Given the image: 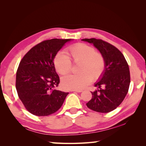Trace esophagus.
I'll return each mask as SVG.
<instances>
[{
	"instance_id": "esophagus-1",
	"label": "esophagus",
	"mask_w": 146,
	"mask_h": 146,
	"mask_svg": "<svg viewBox=\"0 0 146 146\" xmlns=\"http://www.w3.org/2000/svg\"><path fill=\"white\" fill-rule=\"evenodd\" d=\"M71 91H76V92H78V93H81L82 92V90H72Z\"/></svg>"
}]
</instances>
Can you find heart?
I'll return each instance as SVG.
<instances>
[{
	"instance_id": "obj_1",
	"label": "heart",
	"mask_w": 146,
	"mask_h": 146,
	"mask_svg": "<svg viewBox=\"0 0 146 146\" xmlns=\"http://www.w3.org/2000/svg\"><path fill=\"white\" fill-rule=\"evenodd\" d=\"M68 55L59 53L56 55L54 64L56 71L65 75L71 71V62L79 64L78 75H69L62 79V84L66 89L81 90L91 82V79L99 78L104 71L105 61L102 55L95 51L92 46L78 43L69 47Z\"/></svg>"
}]
</instances>
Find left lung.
Listing matches in <instances>:
<instances>
[{
    "label": "left lung",
    "mask_w": 146,
    "mask_h": 146,
    "mask_svg": "<svg viewBox=\"0 0 146 146\" xmlns=\"http://www.w3.org/2000/svg\"><path fill=\"white\" fill-rule=\"evenodd\" d=\"M97 48L104 56V71L95 83L97 90L88 108L99 113H109L119 106L126 96L130 84L129 66L124 56L111 44L100 39L84 38Z\"/></svg>",
    "instance_id": "1"
}]
</instances>
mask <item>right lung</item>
Masks as SVG:
<instances>
[{
  "instance_id": "obj_1",
  "label": "right lung",
  "mask_w": 146,
  "mask_h": 146,
  "mask_svg": "<svg viewBox=\"0 0 146 146\" xmlns=\"http://www.w3.org/2000/svg\"><path fill=\"white\" fill-rule=\"evenodd\" d=\"M73 39L53 38L42 42L27 53L19 64L16 89L26 110L36 116L55 113L69 93L56 90L60 79L54 59L66 42Z\"/></svg>"
}]
</instances>
